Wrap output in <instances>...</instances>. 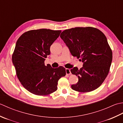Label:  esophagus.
<instances>
[{
	"instance_id": "obj_1",
	"label": "esophagus",
	"mask_w": 123,
	"mask_h": 123,
	"mask_svg": "<svg viewBox=\"0 0 123 123\" xmlns=\"http://www.w3.org/2000/svg\"><path fill=\"white\" fill-rule=\"evenodd\" d=\"M66 74L67 75H70L71 74V71H70V69H68V68H66Z\"/></svg>"
}]
</instances>
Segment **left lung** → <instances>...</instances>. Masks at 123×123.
I'll list each match as a JSON object with an SVG mask.
<instances>
[{
  "label": "left lung",
  "mask_w": 123,
  "mask_h": 123,
  "mask_svg": "<svg viewBox=\"0 0 123 123\" xmlns=\"http://www.w3.org/2000/svg\"><path fill=\"white\" fill-rule=\"evenodd\" d=\"M60 37L72 56L83 62L80 69L76 67L71 69L79 78L72 89L80 92L97 89L108 74L112 62V51L106 36L94 27H78L64 30Z\"/></svg>",
  "instance_id": "1"
}]
</instances>
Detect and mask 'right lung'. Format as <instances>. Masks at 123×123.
I'll list each match as a JSON object with an SVG mask.
<instances>
[{
	"label": "right lung",
	"instance_id": "obj_1",
	"mask_svg": "<svg viewBox=\"0 0 123 123\" xmlns=\"http://www.w3.org/2000/svg\"><path fill=\"white\" fill-rule=\"evenodd\" d=\"M62 31L42 29L25 32L16 42L12 62L17 77L27 91L37 96L56 91L58 80L66 75L62 66L52 68L44 64L50 48Z\"/></svg>",
	"mask_w": 123,
	"mask_h": 123
}]
</instances>
